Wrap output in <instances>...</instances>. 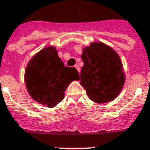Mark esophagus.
Returning a JSON list of instances; mask_svg holds the SVG:
<instances>
[{
	"label": "esophagus",
	"mask_w": 150,
	"mask_h": 150,
	"mask_svg": "<svg viewBox=\"0 0 150 150\" xmlns=\"http://www.w3.org/2000/svg\"><path fill=\"white\" fill-rule=\"evenodd\" d=\"M75 68L78 70V72H80V67H79V66H78V65H76V66H75Z\"/></svg>",
	"instance_id": "34e87169"
}]
</instances>
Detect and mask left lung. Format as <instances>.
<instances>
[{"instance_id": "8db88e82", "label": "left lung", "mask_w": 150, "mask_h": 150, "mask_svg": "<svg viewBox=\"0 0 150 150\" xmlns=\"http://www.w3.org/2000/svg\"><path fill=\"white\" fill-rule=\"evenodd\" d=\"M81 58L84 65L80 84L88 97L97 103L114 100L125 83L124 66L117 52L103 42H93L83 48Z\"/></svg>"}]
</instances>
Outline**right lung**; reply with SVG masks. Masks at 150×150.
I'll list each match as a JSON object with an SVG mask.
<instances>
[{"instance_id":"1","label":"right lung","mask_w":150,"mask_h":150,"mask_svg":"<svg viewBox=\"0 0 150 150\" xmlns=\"http://www.w3.org/2000/svg\"><path fill=\"white\" fill-rule=\"evenodd\" d=\"M24 79L26 90L33 100L53 108L64 98L68 85L79 80V74L75 67L64 66L57 48L48 46L28 62Z\"/></svg>"}]
</instances>
